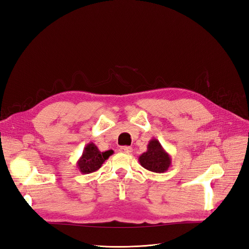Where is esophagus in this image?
I'll return each instance as SVG.
<instances>
[{"label": "esophagus", "mask_w": 249, "mask_h": 249, "mask_svg": "<svg viewBox=\"0 0 249 249\" xmlns=\"http://www.w3.org/2000/svg\"><path fill=\"white\" fill-rule=\"evenodd\" d=\"M120 152L121 153H125V154H130L131 152H132V148L131 146H121V148H120Z\"/></svg>", "instance_id": "esophagus-1"}]
</instances>
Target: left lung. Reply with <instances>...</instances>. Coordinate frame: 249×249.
Listing matches in <instances>:
<instances>
[{
  "label": "left lung",
  "instance_id": "left-lung-1",
  "mask_svg": "<svg viewBox=\"0 0 249 249\" xmlns=\"http://www.w3.org/2000/svg\"><path fill=\"white\" fill-rule=\"evenodd\" d=\"M139 161L143 168L156 173H163L171 166L170 155L156 139L149 142L148 150L140 156Z\"/></svg>",
  "mask_w": 249,
  "mask_h": 249
}]
</instances>
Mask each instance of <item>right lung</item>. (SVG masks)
<instances>
[{"instance_id":"add662e5","label":"right lung","mask_w":249,"mask_h":249,"mask_svg":"<svg viewBox=\"0 0 249 249\" xmlns=\"http://www.w3.org/2000/svg\"><path fill=\"white\" fill-rule=\"evenodd\" d=\"M113 153L112 150L100 152L93 142H89L86 144L82 156L77 162L78 169L83 174L95 172Z\"/></svg>"}]
</instances>
